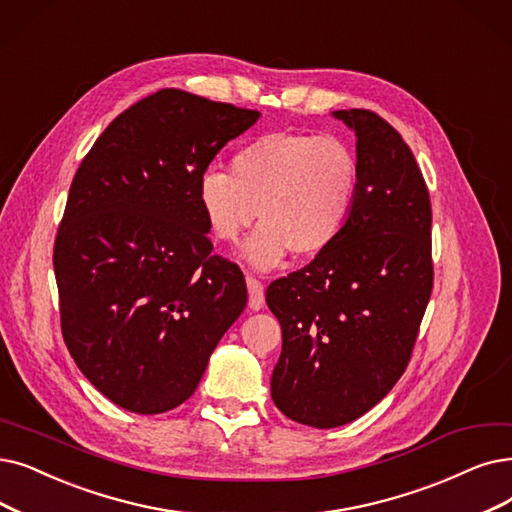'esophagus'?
Masks as SVG:
<instances>
[{
    "instance_id": "obj_1",
    "label": "esophagus",
    "mask_w": 512,
    "mask_h": 512,
    "mask_svg": "<svg viewBox=\"0 0 512 512\" xmlns=\"http://www.w3.org/2000/svg\"><path fill=\"white\" fill-rule=\"evenodd\" d=\"M245 283H248V292H250V309L252 311H260L262 306H264V288H262V283L256 277H252V275L245 277Z\"/></svg>"
}]
</instances>
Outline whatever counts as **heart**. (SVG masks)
Instances as JSON below:
<instances>
[{
    "label": "heart",
    "instance_id": "obj_1",
    "mask_svg": "<svg viewBox=\"0 0 512 512\" xmlns=\"http://www.w3.org/2000/svg\"><path fill=\"white\" fill-rule=\"evenodd\" d=\"M361 197V163L349 142L315 132H269L243 145L231 174L203 170L197 203L216 241L235 243L258 218L243 245L254 269L269 271L292 250L313 258L351 227Z\"/></svg>",
    "mask_w": 512,
    "mask_h": 512
}]
</instances>
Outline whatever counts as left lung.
<instances>
[{
  "instance_id": "obj_1",
  "label": "left lung",
  "mask_w": 512,
  "mask_h": 512,
  "mask_svg": "<svg viewBox=\"0 0 512 512\" xmlns=\"http://www.w3.org/2000/svg\"><path fill=\"white\" fill-rule=\"evenodd\" d=\"M334 117L357 136V214L330 250L267 290L283 338L271 397L315 428L353 422L388 395L433 292L431 197L412 149L374 111Z\"/></svg>"
}]
</instances>
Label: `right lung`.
Masks as SVG:
<instances>
[{"mask_svg": "<svg viewBox=\"0 0 512 512\" xmlns=\"http://www.w3.org/2000/svg\"><path fill=\"white\" fill-rule=\"evenodd\" d=\"M258 111L166 88L117 115L81 161L54 241L60 330L98 391L134 414L185 403L245 309L212 254L197 180Z\"/></svg>", "mask_w": 512, "mask_h": 512, "instance_id": "1", "label": "right lung"}]
</instances>
